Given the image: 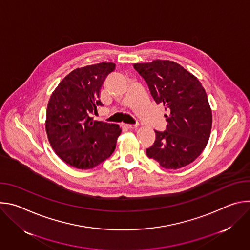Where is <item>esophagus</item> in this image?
Instances as JSON below:
<instances>
[{
    "label": "esophagus",
    "instance_id": "34e87169",
    "mask_svg": "<svg viewBox=\"0 0 250 250\" xmlns=\"http://www.w3.org/2000/svg\"><path fill=\"white\" fill-rule=\"evenodd\" d=\"M123 126L126 127V128H129V129H132V128H136L138 126V124H134V125H129V124H123L122 125Z\"/></svg>",
    "mask_w": 250,
    "mask_h": 250
}]
</instances>
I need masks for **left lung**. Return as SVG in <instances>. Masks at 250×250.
<instances>
[{
	"label": "left lung",
	"instance_id": "8db88e82",
	"mask_svg": "<svg viewBox=\"0 0 250 250\" xmlns=\"http://www.w3.org/2000/svg\"><path fill=\"white\" fill-rule=\"evenodd\" d=\"M133 67L147 83L156 104H163L167 112L166 128L155 130L156 139L146 155L166 169L190 164L205 149L210 134L212 117L205 89L173 61L154 60Z\"/></svg>",
	"mask_w": 250,
	"mask_h": 250
}]
</instances>
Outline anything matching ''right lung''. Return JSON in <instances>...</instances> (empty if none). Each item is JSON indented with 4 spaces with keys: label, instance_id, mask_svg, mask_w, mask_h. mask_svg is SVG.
<instances>
[{
    "label": "right lung",
    "instance_id": "add662e5",
    "mask_svg": "<svg viewBox=\"0 0 250 250\" xmlns=\"http://www.w3.org/2000/svg\"><path fill=\"white\" fill-rule=\"evenodd\" d=\"M115 63L102 62L77 68L57 86L48 102L46 132L56 154L67 164L92 169L115 151L122 128L116 124L94 121L101 88Z\"/></svg>",
    "mask_w": 250,
    "mask_h": 250
}]
</instances>
